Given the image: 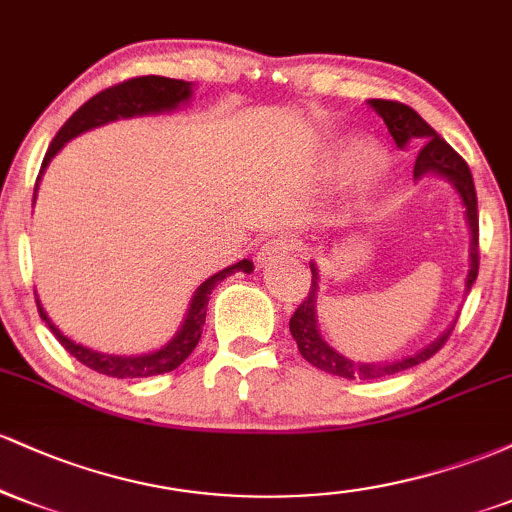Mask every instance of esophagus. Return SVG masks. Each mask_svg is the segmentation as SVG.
<instances>
[{
	"mask_svg": "<svg viewBox=\"0 0 512 512\" xmlns=\"http://www.w3.org/2000/svg\"><path fill=\"white\" fill-rule=\"evenodd\" d=\"M293 250H296V240H289V238L272 240V243L264 245L260 255H257V262L269 264V262H276V260H284V257L291 255Z\"/></svg>",
	"mask_w": 512,
	"mask_h": 512,
	"instance_id": "34e87169",
	"label": "esophagus"
}]
</instances>
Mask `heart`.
Returning a JSON list of instances; mask_svg holds the SVG:
<instances>
[{
	"label": "heart",
	"mask_w": 512,
	"mask_h": 512,
	"mask_svg": "<svg viewBox=\"0 0 512 512\" xmlns=\"http://www.w3.org/2000/svg\"><path fill=\"white\" fill-rule=\"evenodd\" d=\"M373 161L375 151L361 142H337L330 149V168L339 175L366 168Z\"/></svg>",
	"instance_id": "b5f03b06"
}]
</instances>
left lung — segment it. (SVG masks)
<instances>
[{
    "mask_svg": "<svg viewBox=\"0 0 512 512\" xmlns=\"http://www.w3.org/2000/svg\"><path fill=\"white\" fill-rule=\"evenodd\" d=\"M370 108L375 110L385 120L387 129H390L392 139L399 149H407V144H421L419 156L414 161V180L426 178V175H438V178H445L452 182L457 192H460L462 204H464V216H467L469 236H472V243H469V274L464 286L469 291L472 284L477 281L479 274V214H477V190H474L472 173H469L467 161L457 154L452 146L445 142L443 137H438V132L428 122L416 113L409 105L397 103V101H380V98H373L368 101ZM310 272H313V284H310L308 296L305 301L298 305L296 313H293L289 330L296 339L298 351L308 363H313L315 368L325 370L330 375H339V378L346 380H375L385 378V375L402 373V370L419 366L431 358L440 346L448 342L452 327L440 334L438 339H433L431 344H426L424 349H419L416 354H411L402 361L395 363H356L351 358L339 354L337 349H332L330 344L322 339L320 330H317V289H320V276H317V267L310 264Z\"/></svg>",
    "mask_w": 512,
    "mask_h": 512,
    "instance_id": "obj_1",
    "label": "left lung"
}]
</instances>
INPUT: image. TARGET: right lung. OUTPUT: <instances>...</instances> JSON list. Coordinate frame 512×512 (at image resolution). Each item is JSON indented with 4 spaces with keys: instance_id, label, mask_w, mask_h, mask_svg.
Instances as JSON below:
<instances>
[{
    "instance_id": "1",
    "label": "right lung",
    "mask_w": 512,
    "mask_h": 512,
    "mask_svg": "<svg viewBox=\"0 0 512 512\" xmlns=\"http://www.w3.org/2000/svg\"><path fill=\"white\" fill-rule=\"evenodd\" d=\"M190 98H192L190 81L168 79V76H134V79L122 81V84L105 88V91L96 93L91 101L81 105V108L76 110L67 122H64L60 132L55 134L48 154L43 158V166H40V175H43V170L48 168L52 156H57V151H60L69 139L79 137V134L88 132V129L108 125V122H115V120H125V117L170 113V110L180 108V105L190 101ZM35 192H38V185H35ZM33 202H35V195H33ZM236 272L250 274L252 262L240 260L236 264H231V267L216 272L214 276H209L204 284H199V289L195 291V296H192L190 301V308H187L185 320H182L180 330L175 332V337L170 339L166 346H161L158 351H151V354H142V356L101 354V351H93L88 349V346L76 344L69 337H64V334L52 325V320L43 310V305H40L38 296H35V303H38V313L45 320V325L50 327L52 334L57 337V342H60L64 349L76 358V361L84 363L86 368L96 370V373L110 375V378H149V375L170 373V370L178 368L180 363L195 351V346L199 344V337H202L204 320H207V303H209L211 291L216 289L219 281Z\"/></svg>"
}]
</instances>
